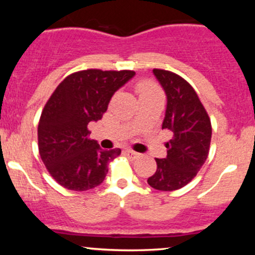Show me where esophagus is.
<instances>
[{
	"label": "esophagus",
	"mask_w": 255,
	"mask_h": 255,
	"mask_svg": "<svg viewBox=\"0 0 255 255\" xmlns=\"http://www.w3.org/2000/svg\"><path fill=\"white\" fill-rule=\"evenodd\" d=\"M126 154H127V157L129 158V159H136V158H139L140 156V153H137V152L131 151V150L126 151Z\"/></svg>",
	"instance_id": "34e87169"
}]
</instances>
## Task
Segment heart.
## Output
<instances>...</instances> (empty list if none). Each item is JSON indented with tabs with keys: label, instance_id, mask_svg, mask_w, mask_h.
Masks as SVG:
<instances>
[{
	"label": "heart",
	"instance_id": "obj_1",
	"mask_svg": "<svg viewBox=\"0 0 255 255\" xmlns=\"http://www.w3.org/2000/svg\"><path fill=\"white\" fill-rule=\"evenodd\" d=\"M136 91L137 93H139L140 97H144V96L153 95V93L159 92L156 85L151 83V81H142V83H140L136 86Z\"/></svg>",
	"mask_w": 255,
	"mask_h": 255
}]
</instances>
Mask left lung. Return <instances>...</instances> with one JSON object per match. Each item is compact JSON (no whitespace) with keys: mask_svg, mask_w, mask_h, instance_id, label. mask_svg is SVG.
<instances>
[{"mask_svg":"<svg viewBox=\"0 0 255 255\" xmlns=\"http://www.w3.org/2000/svg\"><path fill=\"white\" fill-rule=\"evenodd\" d=\"M166 95L162 129L171 139L165 144L166 157L157 158V170L147 183L157 191L182 188L197 176L209 156L212 127L209 115L194 89L175 73L153 69Z\"/></svg>","mask_w":255,"mask_h":255,"instance_id":"left-lung-1","label":"left lung"}]
</instances>
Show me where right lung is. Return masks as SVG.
<instances>
[{"instance_id":"obj_1","label":"right lung","mask_w":255,"mask_h":255,"mask_svg":"<svg viewBox=\"0 0 255 255\" xmlns=\"http://www.w3.org/2000/svg\"><path fill=\"white\" fill-rule=\"evenodd\" d=\"M135 75L133 71L86 69L68 75L46 102L38 125V148L58 184L89 191L104 181L108 164L121 150H102L90 139V122L103 118L114 93Z\"/></svg>"}]
</instances>
